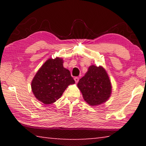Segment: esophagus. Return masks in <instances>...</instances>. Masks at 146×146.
<instances>
[{
	"instance_id": "obj_1",
	"label": "esophagus",
	"mask_w": 146,
	"mask_h": 146,
	"mask_svg": "<svg viewBox=\"0 0 146 146\" xmlns=\"http://www.w3.org/2000/svg\"><path fill=\"white\" fill-rule=\"evenodd\" d=\"M74 80H75L76 83H77L78 82V80H79V78L78 77H75V78H74Z\"/></svg>"
}]
</instances>
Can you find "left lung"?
<instances>
[{"instance_id":"1","label":"left lung","mask_w":146,"mask_h":146,"mask_svg":"<svg viewBox=\"0 0 146 146\" xmlns=\"http://www.w3.org/2000/svg\"><path fill=\"white\" fill-rule=\"evenodd\" d=\"M77 86L83 98L92 106L107 101L111 94V84L105 69L91 65L85 75L79 80Z\"/></svg>"}]
</instances>
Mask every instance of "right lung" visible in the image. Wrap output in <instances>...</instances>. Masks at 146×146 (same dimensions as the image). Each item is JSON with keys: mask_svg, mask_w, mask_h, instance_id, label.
Instances as JSON below:
<instances>
[{"mask_svg": "<svg viewBox=\"0 0 146 146\" xmlns=\"http://www.w3.org/2000/svg\"><path fill=\"white\" fill-rule=\"evenodd\" d=\"M63 59L56 57L46 61L31 82L35 97L44 104H51L61 97L68 86L75 84L70 71L63 67Z\"/></svg>", "mask_w": 146, "mask_h": 146, "instance_id": "obj_1", "label": "right lung"}]
</instances>
